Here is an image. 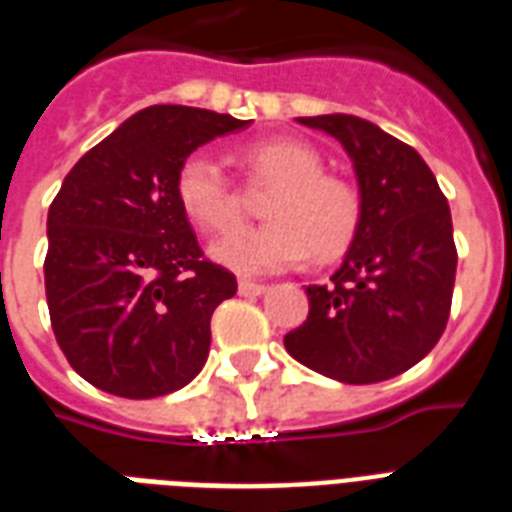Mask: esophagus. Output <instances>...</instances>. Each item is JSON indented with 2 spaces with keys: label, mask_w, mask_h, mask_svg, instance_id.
I'll list each match as a JSON object with an SVG mask.
<instances>
[{
  "label": "esophagus",
  "mask_w": 512,
  "mask_h": 512,
  "mask_svg": "<svg viewBox=\"0 0 512 512\" xmlns=\"http://www.w3.org/2000/svg\"><path fill=\"white\" fill-rule=\"evenodd\" d=\"M265 289H268V287H265V284H257V281H249V279L239 281V295H244V297L263 295Z\"/></svg>",
  "instance_id": "1"
}]
</instances>
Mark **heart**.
Wrapping results in <instances>:
<instances>
[{
	"mask_svg": "<svg viewBox=\"0 0 512 512\" xmlns=\"http://www.w3.org/2000/svg\"><path fill=\"white\" fill-rule=\"evenodd\" d=\"M241 164L252 183L273 188L263 204V228H249L217 241L212 257L236 273H276L295 268L305 257L335 260L353 244L361 228V196L356 185L324 170L319 151L303 140H257L241 148ZM183 215L199 231L217 236L241 223V199L223 164L207 151L185 156L175 177Z\"/></svg>",
	"mask_w": 512,
	"mask_h": 512,
	"instance_id": "b5f03b06",
	"label": "heart"
}]
</instances>
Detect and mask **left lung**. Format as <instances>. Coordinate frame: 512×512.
Listing matches in <instances>:
<instances>
[{
	"instance_id": "1",
	"label": "left lung",
	"mask_w": 512,
	"mask_h": 512,
	"mask_svg": "<svg viewBox=\"0 0 512 512\" xmlns=\"http://www.w3.org/2000/svg\"><path fill=\"white\" fill-rule=\"evenodd\" d=\"M297 122L340 140L364 212L329 284L305 287L311 311L284 348L332 380H390L444 335L457 273L452 212L422 156L377 124L348 114Z\"/></svg>"
}]
</instances>
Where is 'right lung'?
I'll return each instance as SVG.
<instances>
[{"label":"right lung","mask_w":512,"mask_h":512,"mask_svg":"<svg viewBox=\"0 0 512 512\" xmlns=\"http://www.w3.org/2000/svg\"><path fill=\"white\" fill-rule=\"evenodd\" d=\"M247 124L207 108H143L60 185L44 292L60 350L95 388L156 398L201 372L209 319L236 295V276L204 257L175 177L185 156Z\"/></svg>","instance_id":"obj_1"}]
</instances>
